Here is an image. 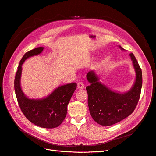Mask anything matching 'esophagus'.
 <instances>
[{"label":"esophagus","instance_id":"1","mask_svg":"<svg viewBox=\"0 0 156 156\" xmlns=\"http://www.w3.org/2000/svg\"><path fill=\"white\" fill-rule=\"evenodd\" d=\"M84 87V85L82 82H78V83H77V88L78 89H83Z\"/></svg>","mask_w":156,"mask_h":156}]
</instances>
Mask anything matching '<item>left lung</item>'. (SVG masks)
I'll return each instance as SVG.
<instances>
[{
  "label": "left lung",
  "mask_w": 156,
  "mask_h": 156,
  "mask_svg": "<svg viewBox=\"0 0 156 156\" xmlns=\"http://www.w3.org/2000/svg\"><path fill=\"white\" fill-rule=\"evenodd\" d=\"M122 50H126L119 45ZM135 72V79L126 92L112 90L100 81L94 70L88 72L87 79L90 83L86 87L88 105L92 119L103 126H112L129 116L139 101L143 84L142 71L133 53L129 54Z\"/></svg>",
  "instance_id": "8db88e82"
}]
</instances>
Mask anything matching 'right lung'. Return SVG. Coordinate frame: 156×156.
I'll return each mask as SVG.
<instances>
[{"instance_id":"obj_1","label":"right lung","mask_w":156,"mask_h":156,"mask_svg":"<svg viewBox=\"0 0 156 156\" xmlns=\"http://www.w3.org/2000/svg\"><path fill=\"white\" fill-rule=\"evenodd\" d=\"M44 49L43 47H39L23 56L16 75L14 88L19 105L27 119L37 126L52 129L60 126L65 119L68 105L77 84L71 83L59 86L43 98H30L25 95L21 85L22 65L27 59L40 55Z\"/></svg>"}]
</instances>
